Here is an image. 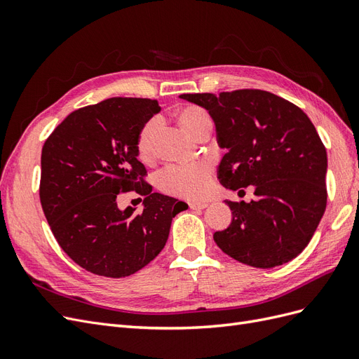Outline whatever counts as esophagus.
I'll return each mask as SVG.
<instances>
[{"label":"esophagus","mask_w":359,"mask_h":359,"mask_svg":"<svg viewBox=\"0 0 359 359\" xmlns=\"http://www.w3.org/2000/svg\"><path fill=\"white\" fill-rule=\"evenodd\" d=\"M189 206H190V210H203L208 206V203L206 202H190Z\"/></svg>","instance_id":"obj_1"}]
</instances>
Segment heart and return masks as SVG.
Returning a JSON list of instances; mask_svg holds the SVG:
<instances>
[{"label":"heart","mask_w":359,"mask_h":359,"mask_svg":"<svg viewBox=\"0 0 359 359\" xmlns=\"http://www.w3.org/2000/svg\"><path fill=\"white\" fill-rule=\"evenodd\" d=\"M181 124L189 132L201 139L203 135H210L212 128L211 115L201 106H186L178 112ZM163 126L160 115L151 116L140 127L136 147L142 158L153 156L156 140ZM212 182V165L208 160H199L190 165H169L157 175V186L163 193L170 196L186 198L191 201L202 199L210 191Z\"/></svg>","instance_id":"b5f03b06"}]
</instances>
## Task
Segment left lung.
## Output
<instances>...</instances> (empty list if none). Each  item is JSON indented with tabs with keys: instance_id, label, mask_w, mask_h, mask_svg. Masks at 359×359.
Masks as SVG:
<instances>
[{
	"instance_id": "1",
	"label": "left lung",
	"mask_w": 359,
	"mask_h": 359,
	"mask_svg": "<svg viewBox=\"0 0 359 359\" xmlns=\"http://www.w3.org/2000/svg\"><path fill=\"white\" fill-rule=\"evenodd\" d=\"M205 107L226 148L219 180L226 189L255 187L250 202L226 201L232 223L214 233L226 255L255 268L297 257L327 208V149L298 106L262 90L181 94ZM244 191V190H241Z\"/></svg>"
}]
</instances>
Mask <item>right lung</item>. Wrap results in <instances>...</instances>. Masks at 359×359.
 <instances>
[{"mask_svg":"<svg viewBox=\"0 0 359 359\" xmlns=\"http://www.w3.org/2000/svg\"><path fill=\"white\" fill-rule=\"evenodd\" d=\"M157 100L112 97L72 112L41 149L40 202L50 231L73 262L121 278L148 265L165 247L172 219L186 202L153 193L137 160L142 124ZM144 196V211L121 212L119 192Z\"/></svg>","mask_w":359,"mask_h":359,"instance_id":"1","label":"right lung"}]
</instances>
